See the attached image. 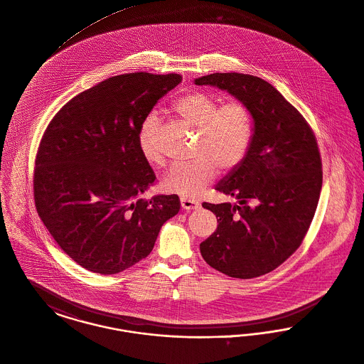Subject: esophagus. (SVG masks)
<instances>
[{"label":"esophagus","instance_id":"1","mask_svg":"<svg viewBox=\"0 0 364 364\" xmlns=\"http://www.w3.org/2000/svg\"><path fill=\"white\" fill-rule=\"evenodd\" d=\"M200 206V203L198 200H193L190 198H181V208L186 210H193V209H198Z\"/></svg>","mask_w":364,"mask_h":364}]
</instances>
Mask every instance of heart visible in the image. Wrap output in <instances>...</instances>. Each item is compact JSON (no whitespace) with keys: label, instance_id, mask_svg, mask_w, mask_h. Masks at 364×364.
Instances as JSON below:
<instances>
[{"label":"heart","instance_id":"1","mask_svg":"<svg viewBox=\"0 0 364 364\" xmlns=\"http://www.w3.org/2000/svg\"><path fill=\"white\" fill-rule=\"evenodd\" d=\"M218 99L202 90L187 92L171 103V111L184 124L196 129L190 162L176 164L162 178L166 193L191 198L202 193L218 173L234 171L245 158L255 137V115L240 100L218 105ZM158 118L149 114L137 133V146L150 165H164L165 158L155 141Z\"/></svg>","mask_w":364,"mask_h":364}]
</instances>
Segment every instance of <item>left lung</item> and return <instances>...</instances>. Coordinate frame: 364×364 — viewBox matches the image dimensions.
<instances>
[{"mask_svg":"<svg viewBox=\"0 0 364 364\" xmlns=\"http://www.w3.org/2000/svg\"><path fill=\"white\" fill-rule=\"evenodd\" d=\"M195 84L225 89L255 115L247 156L215 187L237 203H202L218 227L200 243V255L231 278L265 275L299 249L314 220L323 180L316 136L299 109L258 77L214 73Z\"/></svg>","mask_w":364,"mask_h":364,"instance_id":"obj_1","label":"left lung"}]
</instances>
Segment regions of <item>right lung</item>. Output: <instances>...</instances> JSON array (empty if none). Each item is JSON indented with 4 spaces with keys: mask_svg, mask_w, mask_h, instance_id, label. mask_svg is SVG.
Here are the masks:
<instances>
[{
    "mask_svg": "<svg viewBox=\"0 0 364 364\" xmlns=\"http://www.w3.org/2000/svg\"><path fill=\"white\" fill-rule=\"evenodd\" d=\"M180 74L129 73L81 92L43 132L34 166V202L67 256L90 272L118 274L151 253L177 195L144 199L156 176L137 133Z\"/></svg>",
    "mask_w": 364,
    "mask_h": 364,
    "instance_id": "right-lung-1",
    "label": "right lung"
}]
</instances>
